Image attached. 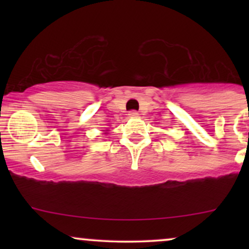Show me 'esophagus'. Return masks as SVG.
<instances>
[{
	"label": "esophagus",
	"mask_w": 249,
	"mask_h": 249,
	"mask_svg": "<svg viewBox=\"0 0 249 249\" xmlns=\"http://www.w3.org/2000/svg\"><path fill=\"white\" fill-rule=\"evenodd\" d=\"M128 116H130L131 118H137V117L139 116V113L137 112V111H130V112H128Z\"/></svg>",
	"instance_id": "esophagus-1"
}]
</instances>
